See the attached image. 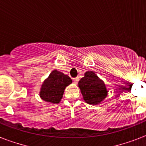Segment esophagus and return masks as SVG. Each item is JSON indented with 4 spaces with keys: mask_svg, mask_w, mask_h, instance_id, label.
Instances as JSON below:
<instances>
[{
    "mask_svg": "<svg viewBox=\"0 0 146 146\" xmlns=\"http://www.w3.org/2000/svg\"><path fill=\"white\" fill-rule=\"evenodd\" d=\"M73 82H75V83H77L78 82H79V78L78 77H76V78H73Z\"/></svg>",
    "mask_w": 146,
    "mask_h": 146,
    "instance_id": "esophagus-1",
    "label": "esophagus"
}]
</instances>
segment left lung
<instances>
[{
    "label": "left lung",
    "instance_id": "1",
    "mask_svg": "<svg viewBox=\"0 0 146 146\" xmlns=\"http://www.w3.org/2000/svg\"><path fill=\"white\" fill-rule=\"evenodd\" d=\"M78 84L85 102L89 104H99L108 94L104 82L92 71L85 73Z\"/></svg>",
    "mask_w": 146,
    "mask_h": 146
}]
</instances>
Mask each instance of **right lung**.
<instances>
[{
    "label": "right lung",
    "mask_w": 146,
    "mask_h": 146,
    "mask_svg": "<svg viewBox=\"0 0 146 146\" xmlns=\"http://www.w3.org/2000/svg\"><path fill=\"white\" fill-rule=\"evenodd\" d=\"M71 82L72 80L70 76L60 71H52L42 84L40 97L45 102L57 104L63 98L65 88Z\"/></svg>",
    "instance_id": "1"
}]
</instances>
